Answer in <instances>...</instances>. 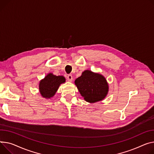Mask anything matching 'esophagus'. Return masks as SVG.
<instances>
[{
    "instance_id": "obj_1",
    "label": "esophagus",
    "mask_w": 154,
    "mask_h": 154,
    "mask_svg": "<svg viewBox=\"0 0 154 154\" xmlns=\"http://www.w3.org/2000/svg\"><path fill=\"white\" fill-rule=\"evenodd\" d=\"M72 75H70V74H69V75H68L67 76V80H68V81H69V82H71L72 80Z\"/></svg>"
}]
</instances>
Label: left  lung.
<instances>
[{"mask_svg": "<svg viewBox=\"0 0 154 154\" xmlns=\"http://www.w3.org/2000/svg\"><path fill=\"white\" fill-rule=\"evenodd\" d=\"M81 95L90 103L101 101L105 98L108 91V85L105 77L99 74L85 70L75 80Z\"/></svg>", "mask_w": 154, "mask_h": 154, "instance_id": "8db88e82", "label": "left lung"}]
</instances>
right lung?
Instances as JSON below:
<instances>
[{"label": "right lung", "instance_id": "obj_1", "mask_svg": "<svg viewBox=\"0 0 154 154\" xmlns=\"http://www.w3.org/2000/svg\"><path fill=\"white\" fill-rule=\"evenodd\" d=\"M66 79L63 76H56L51 73L48 74L44 79L40 81L39 85L40 94L46 98L53 97L59 85L64 83Z\"/></svg>", "mask_w": 154, "mask_h": 154}]
</instances>
